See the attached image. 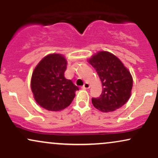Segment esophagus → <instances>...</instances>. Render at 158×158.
Masks as SVG:
<instances>
[{"label": "esophagus", "instance_id": "1", "mask_svg": "<svg viewBox=\"0 0 158 158\" xmlns=\"http://www.w3.org/2000/svg\"><path fill=\"white\" fill-rule=\"evenodd\" d=\"M89 88H90V85L88 84V83H87V82L85 83L84 85L81 87V88H82V89H88Z\"/></svg>", "mask_w": 158, "mask_h": 158}]
</instances>
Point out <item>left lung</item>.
Masks as SVG:
<instances>
[{"mask_svg": "<svg viewBox=\"0 0 158 158\" xmlns=\"http://www.w3.org/2000/svg\"><path fill=\"white\" fill-rule=\"evenodd\" d=\"M89 63L97 70L102 84L99 97L92 98V103L102 112L114 111L129 99L133 85L130 72L117 57L108 52H97Z\"/></svg>", "mask_w": 158, "mask_h": 158, "instance_id": "obj_1", "label": "left lung"}]
</instances>
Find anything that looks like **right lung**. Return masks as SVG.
<instances>
[{
  "mask_svg": "<svg viewBox=\"0 0 158 158\" xmlns=\"http://www.w3.org/2000/svg\"><path fill=\"white\" fill-rule=\"evenodd\" d=\"M67 61L60 54L45 56L35 67L31 79V89L36 102L51 111L69 106L79 88L64 77Z\"/></svg>",
  "mask_w": 158,
  "mask_h": 158,
  "instance_id": "obj_1",
  "label": "right lung"
}]
</instances>
